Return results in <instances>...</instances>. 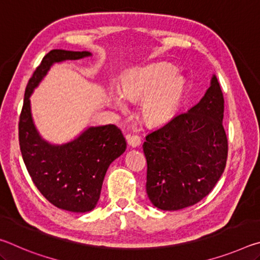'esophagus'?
Wrapping results in <instances>:
<instances>
[{
	"label": "esophagus",
	"instance_id": "obj_1",
	"mask_svg": "<svg viewBox=\"0 0 260 260\" xmlns=\"http://www.w3.org/2000/svg\"><path fill=\"white\" fill-rule=\"evenodd\" d=\"M127 142H128L132 148H136L141 144V138L139 135H129L128 138H127Z\"/></svg>",
	"mask_w": 260,
	"mask_h": 260
}]
</instances>
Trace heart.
I'll return each instance as SVG.
<instances>
[{
    "mask_svg": "<svg viewBox=\"0 0 260 260\" xmlns=\"http://www.w3.org/2000/svg\"><path fill=\"white\" fill-rule=\"evenodd\" d=\"M184 79L175 74V70L166 64H152L135 70L122 79L119 86L120 96L129 102L143 100L141 114L148 124L166 121L181 104L184 93ZM114 105L122 108L119 99Z\"/></svg>",
    "mask_w": 260,
    "mask_h": 260,
    "instance_id": "obj_1",
    "label": "heart"
}]
</instances>
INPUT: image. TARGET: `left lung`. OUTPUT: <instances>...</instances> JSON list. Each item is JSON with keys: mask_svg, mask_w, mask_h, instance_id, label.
<instances>
[{"mask_svg": "<svg viewBox=\"0 0 260 260\" xmlns=\"http://www.w3.org/2000/svg\"><path fill=\"white\" fill-rule=\"evenodd\" d=\"M223 95L215 76L199 103L146 136L147 193L156 208L177 211L199 203L226 167Z\"/></svg>", "mask_w": 260, "mask_h": 260, "instance_id": "8db88e82", "label": "left lung"}]
</instances>
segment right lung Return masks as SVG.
<instances>
[{
  "label": "right lung",
  "instance_id": "right-lung-1",
  "mask_svg": "<svg viewBox=\"0 0 260 260\" xmlns=\"http://www.w3.org/2000/svg\"><path fill=\"white\" fill-rule=\"evenodd\" d=\"M91 56L89 51L54 49L43 57L25 90L19 118V146L29 177L58 209L88 212L98 204L110 164L125 152L126 141L114 125L88 127L72 141L51 144L34 125L29 96L55 63Z\"/></svg>",
  "mask_w": 260,
  "mask_h": 260
}]
</instances>
